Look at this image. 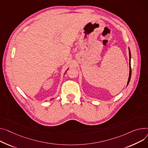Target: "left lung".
<instances>
[{
    "mask_svg": "<svg viewBox=\"0 0 148 148\" xmlns=\"http://www.w3.org/2000/svg\"><path fill=\"white\" fill-rule=\"evenodd\" d=\"M129 69H130V71H129V79H128V82H127V86L129 84L130 78H131V75H132V69H131V52H130V48L129 47Z\"/></svg>",
    "mask_w": 148,
    "mask_h": 148,
    "instance_id": "left-lung-1",
    "label": "left lung"
}]
</instances>
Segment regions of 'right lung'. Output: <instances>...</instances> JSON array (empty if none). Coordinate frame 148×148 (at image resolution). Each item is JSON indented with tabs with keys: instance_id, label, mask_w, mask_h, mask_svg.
<instances>
[{
	"instance_id": "obj_1",
	"label": "right lung",
	"mask_w": 148,
	"mask_h": 148,
	"mask_svg": "<svg viewBox=\"0 0 148 148\" xmlns=\"http://www.w3.org/2000/svg\"><path fill=\"white\" fill-rule=\"evenodd\" d=\"M68 70V69H67V70H66V71H67V70ZM66 71H65V73H66Z\"/></svg>"
}]
</instances>
